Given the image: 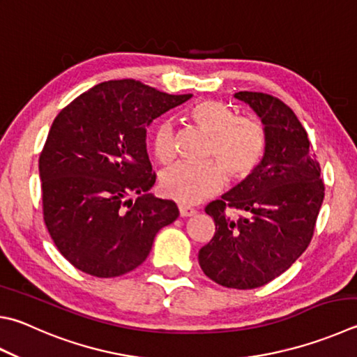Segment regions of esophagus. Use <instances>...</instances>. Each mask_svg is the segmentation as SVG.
Returning a JSON list of instances; mask_svg holds the SVG:
<instances>
[{
	"mask_svg": "<svg viewBox=\"0 0 357 357\" xmlns=\"http://www.w3.org/2000/svg\"><path fill=\"white\" fill-rule=\"evenodd\" d=\"M193 213H195V209H193V207L179 204V215L181 217H190V215H193Z\"/></svg>",
	"mask_w": 357,
	"mask_h": 357,
	"instance_id": "obj_1",
	"label": "esophagus"
}]
</instances>
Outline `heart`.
Instances as JSON below:
<instances>
[{
	"label": "heart",
	"instance_id": "b5f03b06",
	"mask_svg": "<svg viewBox=\"0 0 357 357\" xmlns=\"http://www.w3.org/2000/svg\"><path fill=\"white\" fill-rule=\"evenodd\" d=\"M189 116L201 131L211 135L203 164H174L160 173L159 187L167 198L183 204H197L217 193L225 172L242 181L256 172L267 151V132L251 116H237L231 106L217 100H203L189 109ZM153 153L160 164L174 158L172 121H160L153 135Z\"/></svg>",
	"mask_w": 357,
	"mask_h": 357
}]
</instances>
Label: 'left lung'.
I'll return each instance as SVG.
<instances>
[{
    "instance_id": "obj_1",
    "label": "left lung",
    "mask_w": 357,
    "mask_h": 357,
    "mask_svg": "<svg viewBox=\"0 0 357 357\" xmlns=\"http://www.w3.org/2000/svg\"><path fill=\"white\" fill-rule=\"evenodd\" d=\"M267 132L264 160L243 183L206 206L215 232L198 252L201 270L223 287H262L290 268L312 241L325 198L320 164L306 129L284 102L262 92H238ZM241 211L238 219L225 213Z\"/></svg>"
}]
</instances>
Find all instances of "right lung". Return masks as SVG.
I'll return each mask as SVG.
<instances>
[{"label": "right lung", "mask_w": 357, "mask_h": 357, "mask_svg": "<svg viewBox=\"0 0 357 357\" xmlns=\"http://www.w3.org/2000/svg\"><path fill=\"white\" fill-rule=\"evenodd\" d=\"M190 96L116 79L57 114L38 158L43 220L73 267L96 278L125 275L150 255L158 231L178 218L174 201L148 195L156 173L146 126Z\"/></svg>", "instance_id": "1"}]
</instances>
